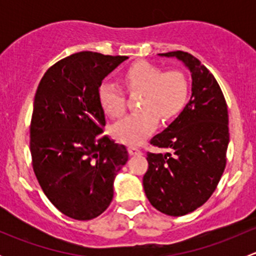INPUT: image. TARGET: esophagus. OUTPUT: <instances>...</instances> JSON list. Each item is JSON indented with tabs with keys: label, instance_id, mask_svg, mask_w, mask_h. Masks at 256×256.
<instances>
[{
	"label": "esophagus",
	"instance_id": "esophagus-1",
	"mask_svg": "<svg viewBox=\"0 0 256 256\" xmlns=\"http://www.w3.org/2000/svg\"><path fill=\"white\" fill-rule=\"evenodd\" d=\"M128 151L130 154H141V150L138 148V147H135V146H128Z\"/></svg>",
	"mask_w": 256,
	"mask_h": 256
}]
</instances>
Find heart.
Returning a JSON list of instances; mask_svg holds the SVG:
<instances>
[{
    "mask_svg": "<svg viewBox=\"0 0 256 256\" xmlns=\"http://www.w3.org/2000/svg\"><path fill=\"white\" fill-rule=\"evenodd\" d=\"M122 82L130 92H142L140 108L121 118L112 134L124 144H141L154 132L160 122L171 120L183 110L188 100L190 84L180 69H167L150 62H138L125 69ZM100 106L110 118H120L126 109V98L121 88L112 82H102L98 90Z\"/></svg>",
    "mask_w": 256,
    "mask_h": 256,
    "instance_id": "heart-1",
    "label": "heart"
}]
</instances>
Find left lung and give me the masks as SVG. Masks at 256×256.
<instances>
[{
  "label": "left lung",
  "mask_w": 256,
  "mask_h": 256,
  "mask_svg": "<svg viewBox=\"0 0 256 256\" xmlns=\"http://www.w3.org/2000/svg\"><path fill=\"white\" fill-rule=\"evenodd\" d=\"M176 56L192 73V96L180 116L151 138L166 154L147 152L144 190L150 203L167 216H180L204 204L216 190L226 164L228 106L213 74L187 52Z\"/></svg>",
  "instance_id": "1"
}]
</instances>
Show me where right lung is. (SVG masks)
<instances>
[{"label": "right lung", "instance_id": "right-lung-1", "mask_svg": "<svg viewBox=\"0 0 256 256\" xmlns=\"http://www.w3.org/2000/svg\"><path fill=\"white\" fill-rule=\"evenodd\" d=\"M126 56L79 52L60 59L40 79L30 126L32 166L59 212L90 220L114 197V178L128 162L124 144L104 135L98 99L102 80Z\"/></svg>", "mask_w": 256, "mask_h": 256}]
</instances>
